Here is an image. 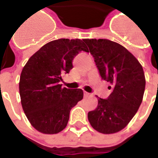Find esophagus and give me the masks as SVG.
<instances>
[{"label": "esophagus", "instance_id": "esophagus-1", "mask_svg": "<svg viewBox=\"0 0 158 158\" xmlns=\"http://www.w3.org/2000/svg\"><path fill=\"white\" fill-rule=\"evenodd\" d=\"M84 96H90V94L88 92H86V91H84Z\"/></svg>", "mask_w": 158, "mask_h": 158}]
</instances>
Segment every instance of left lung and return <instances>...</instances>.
Segmentation results:
<instances>
[{
  "instance_id": "1",
  "label": "left lung",
  "mask_w": 158,
  "mask_h": 158,
  "mask_svg": "<svg viewBox=\"0 0 158 158\" xmlns=\"http://www.w3.org/2000/svg\"><path fill=\"white\" fill-rule=\"evenodd\" d=\"M100 75L109 82L112 93L99 98L96 109L88 113L93 129L102 134L122 130L142 102L146 79L139 61L123 45L106 39H85Z\"/></svg>"
}]
</instances>
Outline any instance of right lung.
<instances>
[{
  "instance_id": "add662e5",
  "label": "right lung",
  "mask_w": 158,
  "mask_h": 158,
  "mask_svg": "<svg viewBox=\"0 0 158 158\" xmlns=\"http://www.w3.org/2000/svg\"><path fill=\"white\" fill-rule=\"evenodd\" d=\"M89 52L79 39H59L43 45L29 59L21 73V104L31 125L39 132L53 135L65 129L69 113L83 99L81 89L62 88V76L73 69L80 52Z\"/></svg>"
}]
</instances>
